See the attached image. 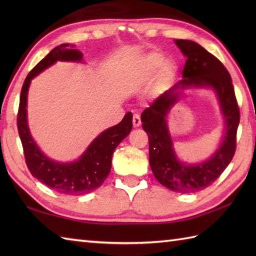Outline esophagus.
I'll list each match as a JSON object with an SVG mask.
<instances>
[{
	"label": "esophagus",
	"mask_w": 256,
	"mask_h": 256,
	"mask_svg": "<svg viewBox=\"0 0 256 256\" xmlns=\"http://www.w3.org/2000/svg\"><path fill=\"white\" fill-rule=\"evenodd\" d=\"M140 114H134L133 116V126L134 128H138L140 125Z\"/></svg>",
	"instance_id": "obj_1"
}]
</instances>
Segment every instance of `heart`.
Masks as SVG:
<instances>
[{
	"instance_id": "1",
	"label": "heart",
	"mask_w": 256,
	"mask_h": 256,
	"mask_svg": "<svg viewBox=\"0 0 256 256\" xmlns=\"http://www.w3.org/2000/svg\"><path fill=\"white\" fill-rule=\"evenodd\" d=\"M166 62L165 56L160 52H150L146 55L142 60V70L146 76L155 74L160 70V77L162 80H170L175 74V64L172 62Z\"/></svg>"
}]
</instances>
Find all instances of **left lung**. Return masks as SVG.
Instances as JSON below:
<instances>
[{
	"label": "left lung",
	"mask_w": 256,
	"mask_h": 256,
	"mask_svg": "<svg viewBox=\"0 0 256 256\" xmlns=\"http://www.w3.org/2000/svg\"><path fill=\"white\" fill-rule=\"evenodd\" d=\"M175 42L187 58L182 69L184 80L152 102L143 111L140 121L143 122V130L148 135L150 165L155 178L172 192L192 194L209 187L230 164L236 148L240 110L231 76L224 64L192 40H177ZM192 85H206L216 90L227 128L220 148L209 161L198 166H184L173 153L164 118L178 100L176 90Z\"/></svg>",
	"instance_id": "1"
}]
</instances>
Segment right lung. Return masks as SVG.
<instances>
[{
    "label": "right lung",
    "instance_id": "add662e5",
    "mask_svg": "<svg viewBox=\"0 0 256 256\" xmlns=\"http://www.w3.org/2000/svg\"><path fill=\"white\" fill-rule=\"evenodd\" d=\"M68 46L69 44H62L54 48L27 74L20 96L18 130L23 145L26 165L32 175L55 192L80 196L94 192L104 182L111 170L114 150L131 132L132 114L126 113L118 124L101 133L77 162L60 164L47 158L38 150L27 126V91L30 80L57 60H81L82 52L78 50H69Z\"/></svg>",
    "mask_w": 256,
    "mask_h": 256
}]
</instances>
